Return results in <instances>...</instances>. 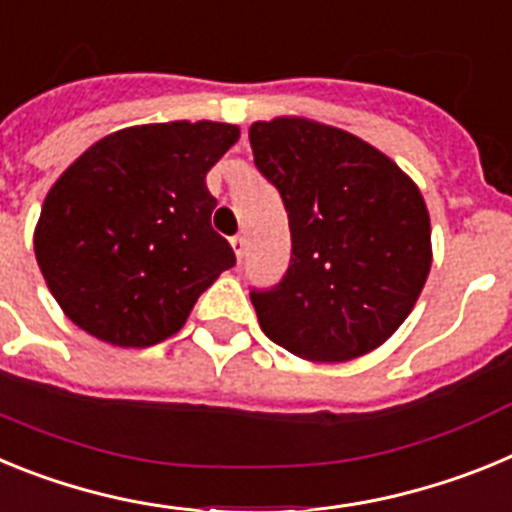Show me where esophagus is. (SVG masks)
I'll return each mask as SVG.
<instances>
[{
	"instance_id": "obj_1",
	"label": "esophagus",
	"mask_w": 512,
	"mask_h": 512,
	"mask_svg": "<svg viewBox=\"0 0 512 512\" xmlns=\"http://www.w3.org/2000/svg\"><path fill=\"white\" fill-rule=\"evenodd\" d=\"M230 246H233L238 261H243V256H246V238H243V235H233V238H230Z\"/></svg>"
}]
</instances>
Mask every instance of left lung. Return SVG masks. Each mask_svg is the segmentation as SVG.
<instances>
[{
  "mask_svg": "<svg viewBox=\"0 0 512 512\" xmlns=\"http://www.w3.org/2000/svg\"><path fill=\"white\" fill-rule=\"evenodd\" d=\"M248 138L292 235L279 284L251 289L261 330L310 361L369 354L408 318L431 271L423 194L346 130L277 117L253 122Z\"/></svg>",
  "mask_w": 512,
  "mask_h": 512,
  "instance_id": "1",
  "label": "left lung"
}]
</instances>
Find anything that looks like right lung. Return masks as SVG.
Here are the masks:
<instances>
[{"label":"right lung","instance_id":"1","mask_svg":"<svg viewBox=\"0 0 512 512\" xmlns=\"http://www.w3.org/2000/svg\"><path fill=\"white\" fill-rule=\"evenodd\" d=\"M228 122L117 130L81 153L43 202L35 259L63 312L99 341L174 336L235 253L210 225L205 176L238 140Z\"/></svg>","mask_w":512,"mask_h":512}]
</instances>
